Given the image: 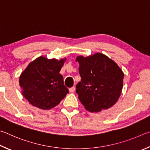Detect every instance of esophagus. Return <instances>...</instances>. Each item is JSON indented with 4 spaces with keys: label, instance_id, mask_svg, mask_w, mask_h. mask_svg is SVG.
Masks as SVG:
<instances>
[{
    "label": "esophagus",
    "instance_id": "34e87169",
    "mask_svg": "<svg viewBox=\"0 0 150 150\" xmlns=\"http://www.w3.org/2000/svg\"><path fill=\"white\" fill-rule=\"evenodd\" d=\"M69 91H70V92H71V93L74 92V91H75V87H74V86H73V87L70 88L69 89Z\"/></svg>",
    "mask_w": 150,
    "mask_h": 150
}]
</instances>
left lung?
Wrapping results in <instances>:
<instances>
[{
    "mask_svg": "<svg viewBox=\"0 0 150 150\" xmlns=\"http://www.w3.org/2000/svg\"><path fill=\"white\" fill-rule=\"evenodd\" d=\"M81 82L76 92L85 109L98 112L113 106L123 86L124 73L113 60L98 52L87 57L78 56Z\"/></svg>",
    "mask_w": 150,
    "mask_h": 150,
    "instance_id": "8db88e82",
    "label": "left lung"
}]
</instances>
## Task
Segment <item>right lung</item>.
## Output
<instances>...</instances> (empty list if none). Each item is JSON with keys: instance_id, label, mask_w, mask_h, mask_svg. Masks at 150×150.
<instances>
[{"instance_id": "add662e5", "label": "right lung", "mask_w": 150, "mask_h": 150, "mask_svg": "<svg viewBox=\"0 0 150 150\" xmlns=\"http://www.w3.org/2000/svg\"><path fill=\"white\" fill-rule=\"evenodd\" d=\"M66 59L38 57L28 64L19 80L22 95L33 106L50 109L60 103L68 93L59 73Z\"/></svg>"}]
</instances>
